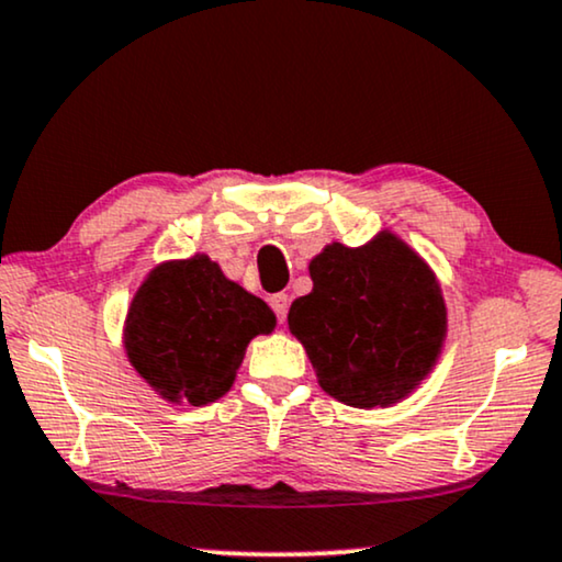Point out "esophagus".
Instances as JSON below:
<instances>
[{"mask_svg": "<svg viewBox=\"0 0 562 562\" xmlns=\"http://www.w3.org/2000/svg\"><path fill=\"white\" fill-rule=\"evenodd\" d=\"M269 305H272V311H274L277 322L285 324V318H288V308H290V297H288L285 293H277V295L269 297Z\"/></svg>", "mask_w": 562, "mask_h": 562, "instance_id": "esophagus-1", "label": "esophagus"}]
</instances>
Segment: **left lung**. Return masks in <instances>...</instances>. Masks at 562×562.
I'll return each mask as SVG.
<instances>
[{"mask_svg":"<svg viewBox=\"0 0 562 562\" xmlns=\"http://www.w3.org/2000/svg\"><path fill=\"white\" fill-rule=\"evenodd\" d=\"M308 269L314 290L290 305L288 326L324 392L360 409L404 400L446 337L443 295L428 265L381 233L363 248L326 246Z\"/></svg>","mask_w":562,"mask_h":562,"instance_id":"1","label":"left lung"}]
</instances>
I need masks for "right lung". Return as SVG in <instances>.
I'll return each instance as SVG.
<instances>
[{
	"label": "right lung",
	"mask_w": 562,
	"mask_h": 562,
	"mask_svg": "<svg viewBox=\"0 0 562 562\" xmlns=\"http://www.w3.org/2000/svg\"><path fill=\"white\" fill-rule=\"evenodd\" d=\"M274 314L204 254L153 269L126 316L132 366L168 402L202 407L233 386L246 345Z\"/></svg>",
	"instance_id": "obj_1"
}]
</instances>
